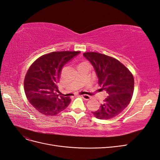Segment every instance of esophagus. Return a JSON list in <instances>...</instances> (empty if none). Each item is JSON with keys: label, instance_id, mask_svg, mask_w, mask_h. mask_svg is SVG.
Returning a JSON list of instances; mask_svg holds the SVG:
<instances>
[{"label": "esophagus", "instance_id": "34e87169", "mask_svg": "<svg viewBox=\"0 0 160 160\" xmlns=\"http://www.w3.org/2000/svg\"><path fill=\"white\" fill-rule=\"evenodd\" d=\"M82 98H83L85 100H89L91 99V96H88V95H83Z\"/></svg>", "mask_w": 160, "mask_h": 160}]
</instances>
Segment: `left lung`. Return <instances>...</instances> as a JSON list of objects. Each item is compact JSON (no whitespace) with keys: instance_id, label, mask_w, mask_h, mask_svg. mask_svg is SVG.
<instances>
[{"instance_id":"1","label":"left lung","mask_w":160,"mask_h":160,"mask_svg":"<svg viewBox=\"0 0 160 160\" xmlns=\"http://www.w3.org/2000/svg\"><path fill=\"white\" fill-rule=\"evenodd\" d=\"M83 56L92 64L98 77V85L108 97L100 108L92 114L98 119L107 120L122 112L130 103L134 91V77L128 68L113 57L94 52Z\"/></svg>"}]
</instances>
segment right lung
<instances>
[{"mask_svg":"<svg viewBox=\"0 0 160 160\" xmlns=\"http://www.w3.org/2000/svg\"><path fill=\"white\" fill-rule=\"evenodd\" d=\"M79 52H52L41 56L29 68L24 79L25 93L29 103L41 114L57 115L70 103L69 97H59L55 92L62 67Z\"/></svg>","mask_w":160,"mask_h":160,"instance_id":"right-lung-1","label":"right lung"}]
</instances>
